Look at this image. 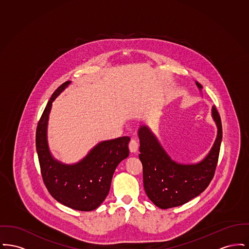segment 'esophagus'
<instances>
[{
	"label": "esophagus",
	"mask_w": 249,
	"mask_h": 249,
	"mask_svg": "<svg viewBox=\"0 0 249 249\" xmlns=\"http://www.w3.org/2000/svg\"><path fill=\"white\" fill-rule=\"evenodd\" d=\"M139 147V143L135 140V139H131L130 143H129V148L131 153H136Z\"/></svg>",
	"instance_id": "34e87169"
}]
</instances>
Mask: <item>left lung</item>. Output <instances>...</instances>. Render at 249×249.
Here are the masks:
<instances>
[{"label": "left lung", "instance_id": "1", "mask_svg": "<svg viewBox=\"0 0 249 249\" xmlns=\"http://www.w3.org/2000/svg\"><path fill=\"white\" fill-rule=\"evenodd\" d=\"M195 83L201 92L202 86ZM211 113L217 128L216 138L209 153L197 163L174 160L147 126L139 128L143 189L156 206L161 209L180 206L199 196L213 179L222 140V125L215 107Z\"/></svg>", "mask_w": 249, "mask_h": 249}]
</instances>
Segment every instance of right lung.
Wrapping results in <instances>:
<instances>
[{"instance_id": "1", "label": "right lung", "mask_w": 249, "mask_h": 249, "mask_svg": "<svg viewBox=\"0 0 249 249\" xmlns=\"http://www.w3.org/2000/svg\"><path fill=\"white\" fill-rule=\"evenodd\" d=\"M59 86L52 94L36 129V150L44 183L51 196L78 211H92L106 200L115 170L129 156V136L97 143L81 160L66 164L49 150L48 125L52 103L69 85Z\"/></svg>"}]
</instances>
